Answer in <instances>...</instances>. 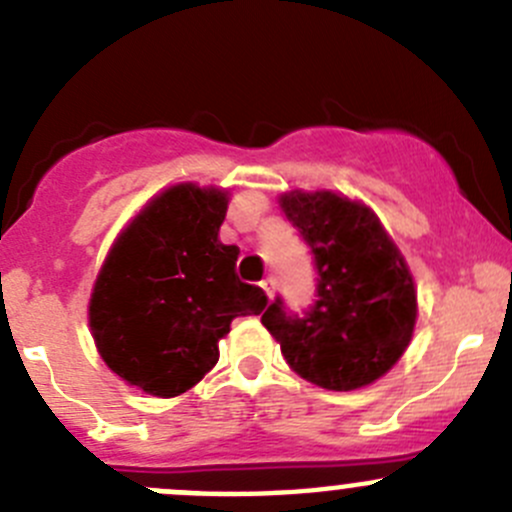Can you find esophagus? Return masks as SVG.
Returning <instances> with one entry per match:
<instances>
[{"label": "esophagus", "mask_w": 512, "mask_h": 512, "mask_svg": "<svg viewBox=\"0 0 512 512\" xmlns=\"http://www.w3.org/2000/svg\"><path fill=\"white\" fill-rule=\"evenodd\" d=\"M260 287L265 289L267 299H272V297H275V280H272V277H265V280L260 282Z\"/></svg>", "instance_id": "34e87169"}]
</instances>
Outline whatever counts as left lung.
<instances>
[{"label":"left lung","mask_w":512,"mask_h":512,"mask_svg":"<svg viewBox=\"0 0 512 512\" xmlns=\"http://www.w3.org/2000/svg\"><path fill=\"white\" fill-rule=\"evenodd\" d=\"M280 208L309 247L314 302L292 312L277 294L262 314L289 369L329 391L384 376L406 352L416 324V289L379 218L337 193H287Z\"/></svg>","instance_id":"1"}]
</instances>
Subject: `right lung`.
I'll return each mask as SVG.
<instances>
[{
	"mask_svg": "<svg viewBox=\"0 0 512 512\" xmlns=\"http://www.w3.org/2000/svg\"><path fill=\"white\" fill-rule=\"evenodd\" d=\"M227 195L175 185L136 215L108 252L89 304L98 354L153 396H178L218 364L230 322L267 297L235 277L240 250L218 240Z\"/></svg>",
	"mask_w": 512,
	"mask_h": 512,
	"instance_id": "right-lung-1",
	"label": "right lung"
}]
</instances>
